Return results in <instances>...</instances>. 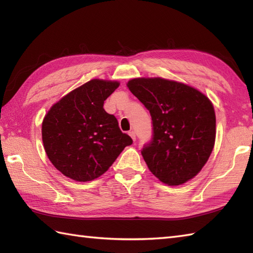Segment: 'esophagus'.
<instances>
[{
	"label": "esophagus",
	"mask_w": 253,
	"mask_h": 253,
	"mask_svg": "<svg viewBox=\"0 0 253 253\" xmlns=\"http://www.w3.org/2000/svg\"><path fill=\"white\" fill-rule=\"evenodd\" d=\"M128 135H129V136L131 137V139H132L133 141L136 140V132H135V131H133V130H130L129 132H128Z\"/></svg>",
	"instance_id": "1"
}]
</instances>
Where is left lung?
Returning a JSON list of instances; mask_svg holds the SVG:
<instances>
[{
	"mask_svg": "<svg viewBox=\"0 0 253 253\" xmlns=\"http://www.w3.org/2000/svg\"><path fill=\"white\" fill-rule=\"evenodd\" d=\"M127 87L152 117V140L141 151L151 173L169 186L193 178L215 143L212 102L190 85L160 77L133 78Z\"/></svg>",
	"mask_w": 253,
	"mask_h": 253,
	"instance_id": "left-lung-1",
	"label": "left lung"
}]
</instances>
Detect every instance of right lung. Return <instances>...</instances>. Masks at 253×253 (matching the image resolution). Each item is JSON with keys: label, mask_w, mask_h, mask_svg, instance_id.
Segmentation results:
<instances>
[{"label": "right lung", "mask_w": 253, "mask_h": 253, "mask_svg": "<svg viewBox=\"0 0 253 253\" xmlns=\"http://www.w3.org/2000/svg\"><path fill=\"white\" fill-rule=\"evenodd\" d=\"M120 83L92 79L53 104L42 122L47 158L63 175L76 181L98 178L132 139L123 133L104 101Z\"/></svg>", "instance_id": "right-lung-1"}]
</instances>
